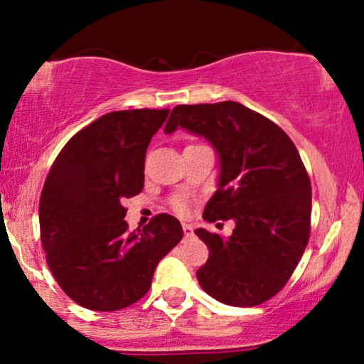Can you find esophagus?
Masks as SVG:
<instances>
[{
  "instance_id": "1",
  "label": "esophagus",
  "mask_w": 364,
  "mask_h": 364,
  "mask_svg": "<svg viewBox=\"0 0 364 364\" xmlns=\"http://www.w3.org/2000/svg\"><path fill=\"white\" fill-rule=\"evenodd\" d=\"M183 232H185V236H191L193 235V225L183 224Z\"/></svg>"
}]
</instances>
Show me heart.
Returning <instances> with one entry per match:
<instances>
[{"label":"heart","instance_id":"b5f03b06","mask_svg":"<svg viewBox=\"0 0 364 364\" xmlns=\"http://www.w3.org/2000/svg\"><path fill=\"white\" fill-rule=\"evenodd\" d=\"M171 207H173L174 212H178V214L185 215L188 212V198L185 195H178L174 196L173 200H171Z\"/></svg>","mask_w":364,"mask_h":364}]
</instances>
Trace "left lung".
Instances as JSON below:
<instances>
[{
  "mask_svg": "<svg viewBox=\"0 0 364 364\" xmlns=\"http://www.w3.org/2000/svg\"><path fill=\"white\" fill-rule=\"evenodd\" d=\"M178 127L219 152V188L203 219L236 223L229 237L195 231L210 250L196 272L200 286L231 306L265 303L289 281L310 240L311 185L298 149L274 121L232 101L176 106L166 133Z\"/></svg>",
  "mask_w": 364,
  "mask_h": 364,
  "instance_id": "1",
  "label": "left lung"
}]
</instances>
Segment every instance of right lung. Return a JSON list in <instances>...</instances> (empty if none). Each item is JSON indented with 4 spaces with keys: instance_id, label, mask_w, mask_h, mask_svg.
Returning a JSON list of instances; mask_svg holds the SVG:
<instances>
[{
    "instance_id": "obj_1",
    "label": "right lung",
    "mask_w": 364,
    "mask_h": 364,
    "mask_svg": "<svg viewBox=\"0 0 364 364\" xmlns=\"http://www.w3.org/2000/svg\"><path fill=\"white\" fill-rule=\"evenodd\" d=\"M169 109L107 112L66 141L39 200L49 270L75 303L123 310L147 294L157 263L183 237L176 217L157 214L128 231L124 198L144 188L145 152Z\"/></svg>"
}]
</instances>
